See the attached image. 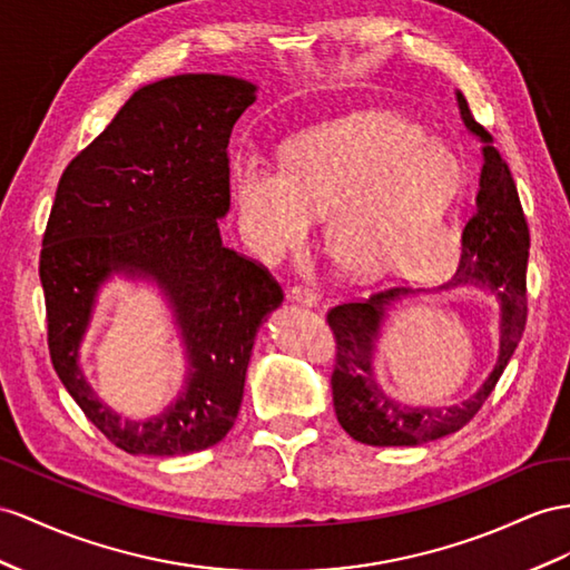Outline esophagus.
Wrapping results in <instances>:
<instances>
[{"mask_svg":"<svg viewBox=\"0 0 570 570\" xmlns=\"http://www.w3.org/2000/svg\"><path fill=\"white\" fill-rule=\"evenodd\" d=\"M288 298H294V301H298V303H303V305H315V303H317V291H313V288H308V286L296 284V286H291Z\"/></svg>","mask_w":570,"mask_h":570,"instance_id":"esophagus-1","label":"esophagus"}]
</instances>
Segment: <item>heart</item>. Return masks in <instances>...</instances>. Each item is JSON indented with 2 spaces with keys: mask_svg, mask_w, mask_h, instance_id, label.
<instances>
[{
  "mask_svg": "<svg viewBox=\"0 0 570 570\" xmlns=\"http://www.w3.org/2000/svg\"><path fill=\"white\" fill-rule=\"evenodd\" d=\"M233 183L247 243L265 259L298 247L317 216L327 255L348 274L424 276L452 259L455 164L404 120L354 115L323 125L286 144L279 170L238 160Z\"/></svg>",
  "mask_w": 570,
  "mask_h": 570,
  "instance_id": "b5f03b06",
  "label": "heart"
}]
</instances>
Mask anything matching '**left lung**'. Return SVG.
<instances>
[{
  "mask_svg": "<svg viewBox=\"0 0 570 570\" xmlns=\"http://www.w3.org/2000/svg\"><path fill=\"white\" fill-rule=\"evenodd\" d=\"M458 104L464 125L484 139L487 146L484 168H481L479 178L476 212L462 228L460 265L448 286L481 284L493 288L503 313L501 356L484 387L462 404L438 406V410L404 406L390 400L377 387L371 368V348L381 320L385 317V305L412 294V288H381L371 291L368 298L332 305L327 323L334 342H337L332 371L334 412H337L340 424L348 435L368 445H419L470 424L499 383L510 356L522 340L524 323H528V218H524L508 164L499 149L491 146V137L484 132V127L474 120L470 104L462 94H458Z\"/></svg>",
  "mask_w": 570,
  "mask_h": 570,
  "instance_id": "obj_1",
  "label": "left lung"
}]
</instances>
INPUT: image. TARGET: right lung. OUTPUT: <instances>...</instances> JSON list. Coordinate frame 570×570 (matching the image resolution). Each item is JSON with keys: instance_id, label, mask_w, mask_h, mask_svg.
<instances>
[{"instance_id": "right-lung-1", "label": "right lung", "mask_w": 570, "mask_h": 570, "mask_svg": "<svg viewBox=\"0 0 570 570\" xmlns=\"http://www.w3.org/2000/svg\"><path fill=\"white\" fill-rule=\"evenodd\" d=\"M255 86L183 75L144 86L65 168L40 250L48 348L86 419L129 455H187L236 424L255 334L282 303L262 262L222 243L230 209L228 139ZM112 268L151 273L179 313L194 368L156 420L122 422L76 366L92 296Z\"/></svg>"}]
</instances>
